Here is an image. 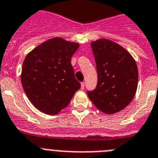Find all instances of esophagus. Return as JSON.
I'll return each instance as SVG.
<instances>
[{
	"mask_svg": "<svg viewBox=\"0 0 158 158\" xmlns=\"http://www.w3.org/2000/svg\"><path fill=\"white\" fill-rule=\"evenodd\" d=\"M84 86H85L84 82H82V83H81V89H82V90H83V89H84Z\"/></svg>",
	"mask_w": 158,
	"mask_h": 158,
	"instance_id": "esophagus-1",
	"label": "esophagus"
}]
</instances>
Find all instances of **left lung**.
Wrapping results in <instances>:
<instances>
[{
	"mask_svg": "<svg viewBox=\"0 0 158 158\" xmlns=\"http://www.w3.org/2000/svg\"><path fill=\"white\" fill-rule=\"evenodd\" d=\"M95 60L98 83L87 94L99 110L113 114L123 110L136 94L138 83L137 64L128 51L107 39L90 43Z\"/></svg>",
	"mask_w": 158,
	"mask_h": 158,
	"instance_id": "obj_1",
	"label": "left lung"
}]
</instances>
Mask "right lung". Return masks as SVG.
<instances>
[{"instance_id":"add662e5","label":"right lung","mask_w":158,"mask_h":158,"mask_svg":"<svg viewBox=\"0 0 158 158\" xmlns=\"http://www.w3.org/2000/svg\"><path fill=\"white\" fill-rule=\"evenodd\" d=\"M79 48V43L55 37L26 56L20 75L22 87L30 102L41 112L57 114L80 88L71 63Z\"/></svg>"}]
</instances>
